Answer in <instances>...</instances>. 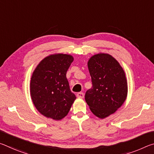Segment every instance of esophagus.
I'll use <instances>...</instances> for the list:
<instances>
[{"mask_svg": "<svg viewBox=\"0 0 154 154\" xmlns=\"http://www.w3.org/2000/svg\"><path fill=\"white\" fill-rule=\"evenodd\" d=\"M77 96L78 98H82L84 97V94H83V92H79V93H77Z\"/></svg>", "mask_w": 154, "mask_h": 154, "instance_id": "esophagus-1", "label": "esophagus"}]
</instances>
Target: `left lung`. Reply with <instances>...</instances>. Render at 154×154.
Masks as SVG:
<instances>
[{"instance_id": "obj_1", "label": "left lung", "mask_w": 154, "mask_h": 154, "mask_svg": "<svg viewBox=\"0 0 154 154\" xmlns=\"http://www.w3.org/2000/svg\"><path fill=\"white\" fill-rule=\"evenodd\" d=\"M88 66L92 87L85 92V100L96 116L105 118L126 100L128 85L125 72L119 62L107 54L92 56Z\"/></svg>"}]
</instances>
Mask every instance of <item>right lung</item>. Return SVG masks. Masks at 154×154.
I'll return each instance as SVG.
<instances>
[{
    "instance_id": "obj_1",
    "label": "right lung",
    "mask_w": 154,
    "mask_h": 154,
    "mask_svg": "<svg viewBox=\"0 0 154 154\" xmlns=\"http://www.w3.org/2000/svg\"><path fill=\"white\" fill-rule=\"evenodd\" d=\"M73 61L67 54H54L41 61L30 81V96L36 109L47 118L66 116L76 96L70 90L66 72Z\"/></svg>"
}]
</instances>
